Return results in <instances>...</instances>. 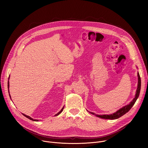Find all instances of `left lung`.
<instances>
[{
	"label": "left lung",
	"instance_id": "8db88e82",
	"mask_svg": "<svg viewBox=\"0 0 148 148\" xmlns=\"http://www.w3.org/2000/svg\"><path fill=\"white\" fill-rule=\"evenodd\" d=\"M138 88L136 90V94H135V98L133 99V100L127 105L126 106L121 108V109H119V110H118L116 112H114V114H110V115H95V113L94 112H89L90 113H91L92 115H95L97 117L102 118V119H116L119 118V117L122 116V115H123L124 114H125L126 112H128L131 109V108L133 107V105L135 104L136 99H138L139 94H140V86H141V80H140V77L139 75V73L138 72Z\"/></svg>",
	"mask_w": 148,
	"mask_h": 148
}]
</instances>
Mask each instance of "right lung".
<instances>
[{
    "label": "right lung",
    "mask_w": 148,
    "mask_h": 148,
    "mask_svg": "<svg viewBox=\"0 0 148 148\" xmlns=\"http://www.w3.org/2000/svg\"><path fill=\"white\" fill-rule=\"evenodd\" d=\"M9 77H10V75H9ZM8 91H9V80H8ZM9 96H10V98H11V97H10V93H9ZM64 106L62 108V109L61 110V111H60L59 112H58L57 114H56V115H55V116H57V115H58L60 114H61V112L62 111L63 109H64ZM23 114L25 116H26V118H29V119H30V120H32V121H38V120H37V119H33V118H31V117H30L29 116H27V115H25V114Z\"/></svg>",
    "instance_id": "obj_1"
}]
</instances>
